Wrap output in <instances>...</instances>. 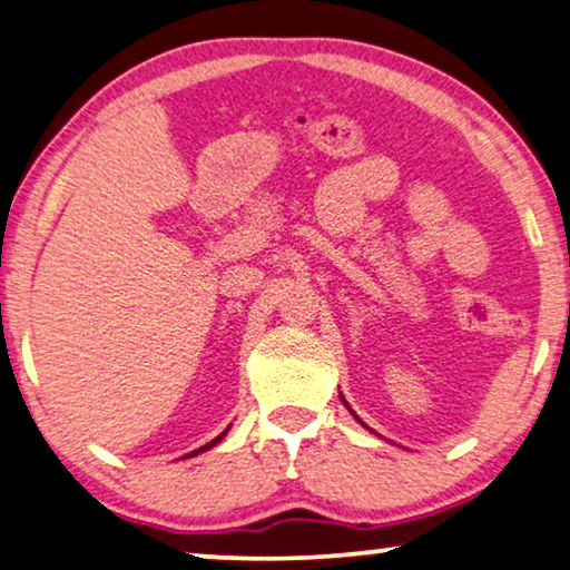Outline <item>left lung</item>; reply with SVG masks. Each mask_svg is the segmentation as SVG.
Returning a JSON list of instances; mask_svg holds the SVG:
<instances>
[{
  "label": "left lung",
  "instance_id": "1",
  "mask_svg": "<svg viewBox=\"0 0 570 570\" xmlns=\"http://www.w3.org/2000/svg\"><path fill=\"white\" fill-rule=\"evenodd\" d=\"M341 400H343V395H341ZM343 403H346V400H343ZM348 405V403H346ZM356 419H358V415H356Z\"/></svg>",
  "mask_w": 570,
  "mask_h": 570
}]
</instances>
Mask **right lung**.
Masks as SVG:
<instances>
[{"instance_id":"right-lung-1","label":"right lung","mask_w":570,"mask_h":570,"mask_svg":"<svg viewBox=\"0 0 570 570\" xmlns=\"http://www.w3.org/2000/svg\"><path fill=\"white\" fill-rule=\"evenodd\" d=\"M227 431H229V429H227ZM227 431H222V434H219V436H216V439H214V442H208L206 446H202V449H196V452H190V456H194V454H198V452H206V449H212L214 444H219V442H222V439H224V434H227Z\"/></svg>"}]
</instances>
